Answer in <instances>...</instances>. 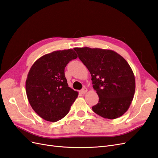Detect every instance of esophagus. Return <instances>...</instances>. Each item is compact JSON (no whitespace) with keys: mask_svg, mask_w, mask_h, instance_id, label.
Here are the masks:
<instances>
[{"mask_svg":"<svg viewBox=\"0 0 158 158\" xmlns=\"http://www.w3.org/2000/svg\"><path fill=\"white\" fill-rule=\"evenodd\" d=\"M87 89L86 87H84L81 90L80 93H81V94H85V93H87Z\"/></svg>","mask_w":158,"mask_h":158,"instance_id":"obj_1","label":"esophagus"}]
</instances>
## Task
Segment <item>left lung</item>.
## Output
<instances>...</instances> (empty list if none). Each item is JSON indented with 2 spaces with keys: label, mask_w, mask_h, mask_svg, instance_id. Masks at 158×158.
<instances>
[{
  "label": "left lung",
  "mask_w": 158,
  "mask_h": 158,
  "mask_svg": "<svg viewBox=\"0 0 158 158\" xmlns=\"http://www.w3.org/2000/svg\"><path fill=\"white\" fill-rule=\"evenodd\" d=\"M91 75L98 102L93 110L105 118L115 119L129 109L136 88L131 67L116 52L100 48H75Z\"/></svg>",
  "instance_id": "8db88e82"
}]
</instances>
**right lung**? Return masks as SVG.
Segmentation results:
<instances>
[{"label":"right lung","instance_id":"obj_1","mask_svg":"<svg viewBox=\"0 0 158 158\" xmlns=\"http://www.w3.org/2000/svg\"><path fill=\"white\" fill-rule=\"evenodd\" d=\"M77 57L73 49L53 52L34 62L26 81V91L33 110L49 122H57L68 113L78 96L68 86L65 67Z\"/></svg>","mask_w":158,"mask_h":158}]
</instances>
